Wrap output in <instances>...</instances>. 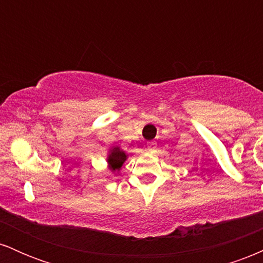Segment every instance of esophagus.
Here are the masks:
<instances>
[{"label": "esophagus", "instance_id": "obj_1", "mask_svg": "<svg viewBox=\"0 0 263 263\" xmlns=\"http://www.w3.org/2000/svg\"><path fill=\"white\" fill-rule=\"evenodd\" d=\"M147 149L149 151V152H156L157 149V143L155 141H151L147 143Z\"/></svg>", "mask_w": 263, "mask_h": 263}]
</instances>
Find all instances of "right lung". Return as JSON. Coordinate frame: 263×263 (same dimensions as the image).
<instances>
[{
    "instance_id": "right-lung-1",
    "label": "right lung",
    "mask_w": 263,
    "mask_h": 263,
    "mask_svg": "<svg viewBox=\"0 0 263 263\" xmlns=\"http://www.w3.org/2000/svg\"><path fill=\"white\" fill-rule=\"evenodd\" d=\"M127 156L123 152L122 149H120V147H115L110 151V155H108L107 162L110 163L111 170L112 171H120V168L122 167L123 162L126 161Z\"/></svg>"
}]
</instances>
